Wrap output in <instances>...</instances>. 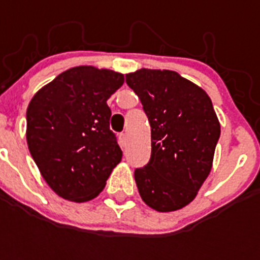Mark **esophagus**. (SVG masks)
<instances>
[{"instance_id":"esophagus-1","label":"esophagus","mask_w":260,"mask_h":260,"mask_svg":"<svg viewBox=\"0 0 260 260\" xmlns=\"http://www.w3.org/2000/svg\"><path fill=\"white\" fill-rule=\"evenodd\" d=\"M118 143H120V146L124 148V147H126V144H128V136H126L125 134H121L120 136H118Z\"/></svg>"}]
</instances>
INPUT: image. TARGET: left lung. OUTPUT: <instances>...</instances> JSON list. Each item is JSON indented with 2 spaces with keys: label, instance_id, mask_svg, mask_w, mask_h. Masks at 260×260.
Here are the masks:
<instances>
[{
  "label": "left lung",
  "instance_id": "obj_1",
  "mask_svg": "<svg viewBox=\"0 0 260 260\" xmlns=\"http://www.w3.org/2000/svg\"><path fill=\"white\" fill-rule=\"evenodd\" d=\"M142 101L151 125V159L135 170L144 204L158 212L189 205L213 166L220 121L209 95L170 70H140L125 75Z\"/></svg>",
  "mask_w": 260,
  "mask_h": 260
}]
</instances>
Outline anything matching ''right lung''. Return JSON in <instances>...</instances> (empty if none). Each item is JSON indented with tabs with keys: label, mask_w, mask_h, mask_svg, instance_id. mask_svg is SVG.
Instances as JSON below:
<instances>
[{
	"label": "right lung",
	"mask_w": 260,
	"mask_h": 260,
	"mask_svg": "<svg viewBox=\"0 0 260 260\" xmlns=\"http://www.w3.org/2000/svg\"><path fill=\"white\" fill-rule=\"evenodd\" d=\"M124 74L94 66L63 71L30 100L26 143L39 171L54 193L86 202L101 193L122 152L109 129L106 101Z\"/></svg>",
	"instance_id": "obj_1"
}]
</instances>
